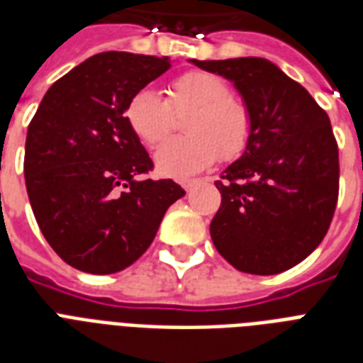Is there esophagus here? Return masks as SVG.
Instances as JSON below:
<instances>
[{
	"label": "esophagus",
	"mask_w": 363,
	"mask_h": 363,
	"mask_svg": "<svg viewBox=\"0 0 363 363\" xmlns=\"http://www.w3.org/2000/svg\"><path fill=\"white\" fill-rule=\"evenodd\" d=\"M199 184H201V181H184L182 182V186H184V190H186V192H192L194 188H198Z\"/></svg>",
	"instance_id": "1"
}]
</instances>
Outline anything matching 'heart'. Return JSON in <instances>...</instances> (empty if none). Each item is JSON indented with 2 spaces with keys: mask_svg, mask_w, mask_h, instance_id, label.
I'll use <instances>...</instances> for the list:
<instances>
[{
  "mask_svg": "<svg viewBox=\"0 0 363 363\" xmlns=\"http://www.w3.org/2000/svg\"><path fill=\"white\" fill-rule=\"evenodd\" d=\"M230 92L226 79L216 73L186 71L169 82L167 101L150 88L131 94L124 109L125 122L139 141L154 147L171 133L173 111H190L184 121L190 135L164 143L154 154L162 175L184 179L207 169L220 154L224 160L238 158L252 139V111Z\"/></svg>",
  "mask_w": 363,
  "mask_h": 363,
  "instance_id": "obj_1",
  "label": "heart"
}]
</instances>
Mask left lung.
I'll return each instance as SVG.
<instances>
[{
	"mask_svg": "<svg viewBox=\"0 0 363 363\" xmlns=\"http://www.w3.org/2000/svg\"><path fill=\"white\" fill-rule=\"evenodd\" d=\"M194 64L233 82L254 116L252 139L216 181V250L242 273L277 275L303 262L332 224L339 148L326 111L264 58Z\"/></svg>",
	"mask_w": 363,
	"mask_h": 363,
	"instance_id": "8db88e82",
	"label": "left lung"
}]
</instances>
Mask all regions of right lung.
Wrapping results in <instances>:
<instances>
[{
  "mask_svg": "<svg viewBox=\"0 0 363 363\" xmlns=\"http://www.w3.org/2000/svg\"><path fill=\"white\" fill-rule=\"evenodd\" d=\"M167 56L96 54L48 88L28 125L26 190L43 235L84 273L125 269L150 247L165 211L184 196L125 122L131 94L171 67Z\"/></svg>",
  "mask_w": 363,
  "mask_h": 363,
  "instance_id": "1",
  "label": "right lung"
}]
</instances>
